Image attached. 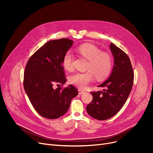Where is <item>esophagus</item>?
Returning a JSON list of instances; mask_svg holds the SVG:
<instances>
[{"mask_svg":"<svg viewBox=\"0 0 153 153\" xmlns=\"http://www.w3.org/2000/svg\"><path fill=\"white\" fill-rule=\"evenodd\" d=\"M78 93H79V95H81V94H84L85 92L83 91H82V90H81V89H79V90H78Z\"/></svg>","mask_w":153,"mask_h":153,"instance_id":"34e87169","label":"esophagus"}]
</instances>
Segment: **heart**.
I'll return each instance as SVG.
<instances>
[{"instance_id":"heart-1","label":"heart","mask_w":153,"mask_h":153,"mask_svg":"<svg viewBox=\"0 0 153 153\" xmlns=\"http://www.w3.org/2000/svg\"><path fill=\"white\" fill-rule=\"evenodd\" d=\"M77 51L87 60L85 72H76L69 77V82L79 89L85 88L92 82L94 76L97 79H103L108 76L112 67L111 56L107 53L102 52L98 47L85 43L77 48ZM62 66L66 71H71L73 68V55L71 51H67L62 58Z\"/></svg>"}]
</instances>
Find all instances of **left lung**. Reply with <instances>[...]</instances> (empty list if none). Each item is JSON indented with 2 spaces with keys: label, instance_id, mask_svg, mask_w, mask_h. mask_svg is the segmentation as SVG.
<instances>
[{
  "label": "left lung",
  "instance_id": "1",
  "mask_svg": "<svg viewBox=\"0 0 153 153\" xmlns=\"http://www.w3.org/2000/svg\"><path fill=\"white\" fill-rule=\"evenodd\" d=\"M110 49L114 58L113 69L108 79L99 85L107 89L91 92L93 99L86 107L88 114L99 120H107L121 110L133 84V71L129 57L112 43Z\"/></svg>",
  "mask_w": 153,
  "mask_h": 153
}]
</instances>
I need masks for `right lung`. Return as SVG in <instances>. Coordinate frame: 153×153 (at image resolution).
<instances>
[{
  "mask_svg": "<svg viewBox=\"0 0 153 153\" xmlns=\"http://www.w3.org/2000/svg\"><path fill=\"white\" fill-rule=\"evenodd\" d=\"M73 45L68 38L51 40L38 49L29 59L25 69L23 86L38 113L48 119L58 118L68 111L71 100L77 95L72 85L61 89L54 84H65L62 67L64 55Z\"/></svg>",
  "mask_w": 153,
  "mask_h": 153,
  "instance_id": "obj_1",
  "label": "right lung"
}]
</instances>
